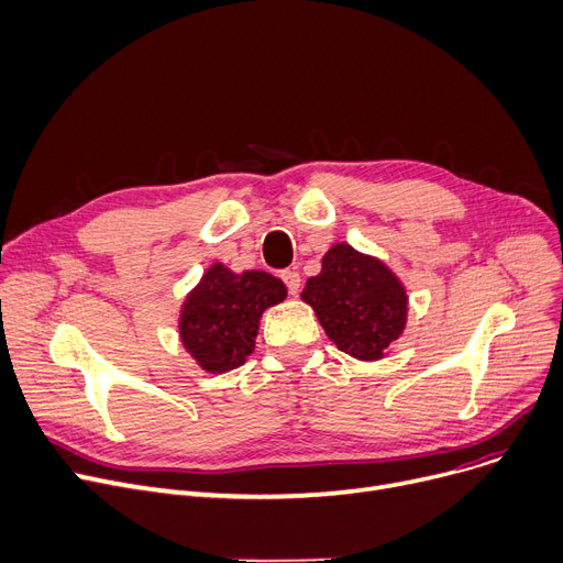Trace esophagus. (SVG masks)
<instances>
[{
    "label": "esophagus",
    "mask_w": 563,
    "mask_h": 563,
    "mask_svg": "<svg viewBox=\"0 0 563 563\" xmlns=\"http://www.w3.org/2000/svg\"><path fill=\"white\" fill-rule=\"evenodd\" d=\"M282 282L286 284V288H288L290 296H298V292H300V286H302L300 273H296V271H284V273H282Z\"/></svg>",
    "instance_id": "esophagus-1"
}]
</instances>
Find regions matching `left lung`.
Segmentation results:
<instances>
[{
	"instance_id": "obj_1",
	"label": "left lung",
	"mask_w": 563,
	"mask_h": 563,
	"mask_svg": "<svg viewBox=\"0 0 563 563\" xmlns=\"http://www.w3.org/2000/svg\"><path fill=\"white\" fill-rule=\"evenodd\" d=\"M309 302L339 351L357 360H380L406 328V288L391 271L351 245H334L323 271L307 279Z\"/></svg>"
}]
</instances>
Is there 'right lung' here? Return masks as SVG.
Wrapping results in <instances>:
<instances>
[{"label": "right lung", "instance_id": "1", "mask_svg": "<svg viewBox=\"0 0 563 563\" xmlns=\"http://www.w3.org/2000/svg\"><path fill=\"white\" fill-rule=\"evenodd\" d=\"M284 298L282 279L261 271L235 275L216 263L183 305V345L208 373L243 366L254 351L263 309Z\"/></svg>", "mask_w": 563, "mask_h": 563}]
</instances>
